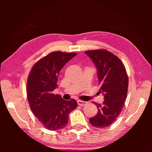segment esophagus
<instances>
[{"label": "esophagus", "mask_w": 152, "mask_h": 152, "mask_svg": "<svg viewBox=\"0 0 152 152\" xmlns=\"http://www.w3.org/2000/svg\"><path fill=\"white\" fill-rule=\"evenodd\" d=\"M77 102H78V104L80 105V106H84L86 104V102L85 101H80V100H78V101H77Z\"/></svg>", "instance_id": "34e87169"}]
</instances>
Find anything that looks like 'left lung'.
<instances>
[{
    "label": "left lung",
    "instance_id": "left-lung-1",
    "mask_svg": "<svg viewBox=\"0 0 152 152\" xmlns=\"http://www.w3.org/2000/svg\"><path fill=\"white\" fill-rule=\"evenodd\" d=\"M97 70L99 92L104 95L102 104L95 102L97 114L89 119L96 128H105L112 124L120 115L127 98L128 76L120 59L105 50L85 51Z\"/></svg>",
    "mask_w": 152,
    "mask_h": 152
}]
</instances>
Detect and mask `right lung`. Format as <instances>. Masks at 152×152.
<instances>
[{
    "mask_svg": "<svg viewBox=\"0 0 152 152\" xmlns=\"http://www.w3.org/2000/svg\"><path fill=\"white\" fill-rule=\"evenodd\" d=\"M76 55L51 52L35 64L28 76L27 94L31 110L47 129L56 131L66 127L69 114L78 105L74 99L65 101L60 95L53 94L58 88L61 69Z\"/></svg>",
    "mask_w": 152,
    "mask_h": 152,
    "instance_id": "add662e5",
    "label": "right lung"
}]
</instances>
